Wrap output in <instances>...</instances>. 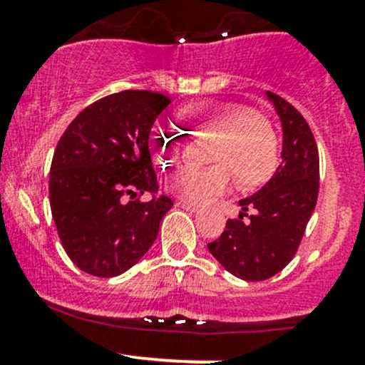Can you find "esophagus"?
Wrapping results in <instances>:
<instances>
[{"instance_id": "1", "label": "esophagus", "mask_w": 365, "mask_h": 365, "mask_svg": "<svg viewBox=\"0 0 365 365\" xmlns=\"http://www.w3.org/2000/svg\"><path fill=\"white\" fill-rule=\"evenodd\" d=\"M176 206H178V208L187 210V212H197V210H200V206H197V205L189 203V201H183V200L176 201Z\"/></svg>"}]
</instances>
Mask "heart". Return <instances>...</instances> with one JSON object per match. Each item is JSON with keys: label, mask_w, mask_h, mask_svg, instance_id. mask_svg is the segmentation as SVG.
<instances>
[{"label": "heart", "mask_w": 365, "mask_h": 365, "mask_svg": "<svg viewBox=\"0 0 365 365\" xmlns=\"http://www.w3.org/2000/svg\"><path fill=\"white\" fill-rule=\"evenodd\" d=\"M197 128L215 134L210 162L215 165L196 169L180 165L165 176V187L182 200L203 203L230 187L231 171L242 185H256L268 178L275 165V138L264 120L245 116L244 109L222 101L205 102L190 109ZM152 153L169 162L178 152V138L169 128L152 135Z\"/></svg>", "instance_id": "obj_1"}]
</instances>
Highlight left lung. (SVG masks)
<instances>
[{
	"mask_svg": "<svg viewBox=\"0 0 365 365\" xmlns=\"http://www.w3.org/2000/svg\"><path fill=\"white\" fill-rule=\"evenodd\" d=\"M282 123V160L256 194L238 201L242 212L208 251L235 277L264 281L295 256L319 190V155L307 121L289 102L267 91ZM249 216V221L243 217Z\"/></svg>",
	"mask_w": 365,
	"mask_h": 365,
	"instance_id": "8db88e82",
	"label": "left lung"
}]
</instances>
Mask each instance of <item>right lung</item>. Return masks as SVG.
<instances>
[{
	"label": "right lung",
	"instance_id": "add662e5",
	"mask_svg": "<svg viewBox=\"0 0 365 365\" xmlns=\"http://www.w3.org/2000/svg\"><path fill=\"white\" fill-rule=\"evenodd\" d=\"M169 97L125 90L77 114L58 141L49 173V200L58 237L77 268L116 277L134 267L155 242L171 210L159 190L148 141ZM145 192L150 202L135 200ZM134 202L123 203V196Z\"/></svg>",
	"mask_w": 365,
	"mask_h": 365
}]
</instances>
